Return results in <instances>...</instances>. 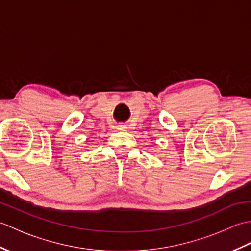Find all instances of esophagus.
<instances>
[{
  "label": "esophagus",
  "mask_w": 251,
  "mask_h": 251,
  "mask_svg": "<svg viewBox=\"0 0 251 251\" xmlns=\"http://www.w3.org/2000/svg\"><path fill=\"white\" fill-rule=\"evenodd\" d=\"M126 126L125 125H119L117 126V130H125Z\"/></svg>",
  "instance_id": "34e87169"
}]
</instances>
